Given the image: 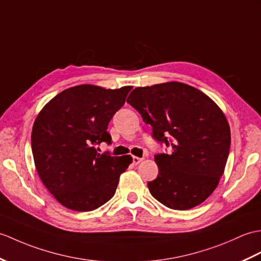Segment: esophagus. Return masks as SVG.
<instances>
[{"mask_svg": "<svg viewBox=\"0 0 261 261\" xmlns=\"http://www.w3.org/2000/svg\"><path fill=\"white\" fill-rule=\"evenodd\" d=\"M142 160H143V158H139V156H133L132 158L133 165H139V163H140Z\"/></svg>", "mask_w": 261, "mask_h": 261, "instance_id": "esophagus-1", "label": "esophagus"}]
</instances>
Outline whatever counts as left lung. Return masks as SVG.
Wrapping results in <instances>:
<instances>
[{
    "mask_svg": "<svg viewBox=\"0 0 261 261\" xmlns=\"http://www.w3.org/2000/svg\"><path fill=\"white\" fill-rule=\"evenodd\" d=\"M126 102L152 126L153 138L172 148L154 155L159 173L151 195L174 210L202 203L219 184L229 155L230 126L217 103L181 82L136 88Z\"/></svg>",
    "mask_w": 261,
    "mask_h": 261,
    "instance_id": "left-lung-1",
    "label": "left lung"
}]
</instances>
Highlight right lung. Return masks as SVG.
I'll return each instance as SVG.
<instances>
[{"label":"right lung","instance_id":"1","mask_svg":"<svg viewBox=\"0 0 261 261\" xmlns=\"http://www.w3.org/2000/svg\"><path fill=\"white\" fill-rule=\"evenodd\" d=\"M131 89L81 84L62 91L39 112L31 135L35 168L63 207L91 211L116 193L132 156L100 154L95 145L111 143L108 124Z\"/></svg>","mask_w":261,"mask_h":261}]
</instances>
